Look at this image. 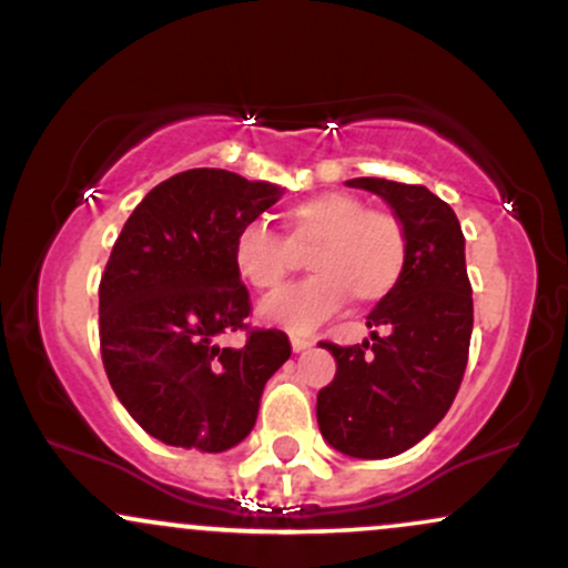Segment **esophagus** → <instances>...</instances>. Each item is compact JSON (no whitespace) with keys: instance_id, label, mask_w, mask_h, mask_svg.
<instances>
[{"instance_id":"esophagus-1","label":"esophagus","mask_w":568,"mask_h":568,"mask_svg":"<svg viewBox=\"0 0 568 568\" xmlns=\"http://www.w3.org/2000/svg\"><path fill=\"white\" fill-rule=\"evenodd\" d=\"M290 341H292V349L295 352H303V349H308V346H314V338H308V335L292 333Z\"/></svg>"}]
</instances>
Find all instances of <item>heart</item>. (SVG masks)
<instances>
[{
    "mask_svg": "<svg viewBox=\"0 0 568 568\" xmlns=\"http://www.w3.org/2000/svg\"><path fill=\"white\" fill-rule=\"evenodd\" d=\"M308 260L306 284L262 303V320L308 331L335 314L346 297L374 306L395 292L406 271V227L393 211L371 209L357 194L322 192L284 211V237L262 222L235 233L233 265L252 290L271 295Z\"/></svg>",
    "mask_w": 568,
    "mask_h": 568,
    "instance_id": "heart-1",
    "label": "heart"
}]
</instances>
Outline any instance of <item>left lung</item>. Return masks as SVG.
<instances>
[{"label":"left lung","mask_w":568,"mask_h":568,"mask_svg":"<svg viewBox=\"0 0 568 568\" xmlns=\"http://www.w3.org/2000/svg\"><path fill=\"white\" fill-rule=\"evenodd\" d=\"M387 200L404 222L408 260L400 284L368 314L371 341L338 346L335 376L316 395L325 442L352 457L406 453L442 423L468 363L471 282L455 211L419 184L352 179Z\"/></svg>","instance_id":"8db88e82"}]
</instances>
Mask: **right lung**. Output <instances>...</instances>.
Returning <instances> with one entry per match:
<instances>
[{"mask_svg":"<svg viewBox=\"0 0 568 568\" xmlns=\"http://www.w3.org/2000/svg\"><path fill=\"white\" fill-rule=\"evenodd\" d=\"M282 189L216 168L151 189L100 278V352L132 419L162 444L224 453L257 423L265 382L290 359L286 333L248 325L235 233ZM241 329L247 344L219 347Z\"/></svg>","mask_w":568,"mask_h":568,"instance_id":"add662e5","label":"right lung"}]
</instances>
